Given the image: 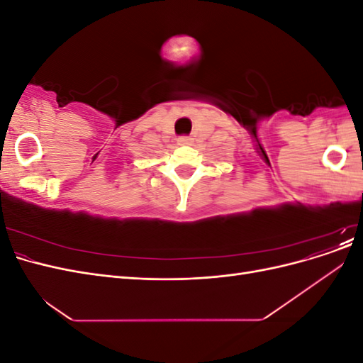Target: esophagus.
<instances>
[{
	"mask_svg": "<svg viewBox=\"0 0 363 363\" xmlns=\"http://www.w3.org/2000/svg\"><path fill=\"white\" fill-rule=\"evenodd\" d=\"M179 145H191L192 144V138H189V136H182V138H179Z\"/></svg>",
	"mask_w": 363,
	"mask_h": 363,
	"instance_id": "1",
	"label": "esophagus"
}]
</instances>
